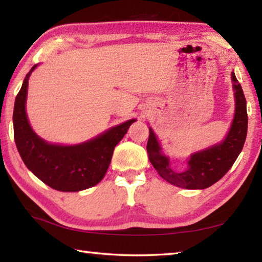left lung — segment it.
<instances>
[{"instance_id": "1", "label": "left lung", "mask_w": 262, "mask_h": 262, "mask_svg": "<svg viewBox=\"0 0 262 262\" xmlns=\"http://www.w3.org/2000/svg\"><path fill=\"white\" fill-rule=\"evenodd\" d=\"M234 90V117L227 137L221 143L190 155L188 165L184 171H176L170 159L162 152L157 137L149 128L147 151L150 163L158 174L167 183L187 189H203L217 183L231 168L241 154L247 135L246 99L234 73L231 74Z\"/></svg>"}]
</instances>
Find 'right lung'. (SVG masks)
I'll return each instance as SVG.
<instances>
[{"instance_id": "add662e5", "label": "right lung", "mask_w": 262, "mask_h": 262, "mask_svg": "<svg viewBox=\"0 0 262 262\" xmlns=\"http://www.w3.org/2000/svg\"><path fill=\"white\" fill-rule=\"evenodd\" d=\"M26 74L15 100L14 137L26 167L42 183L60 192H79L100 183L107 171L115 145L135 119L110 128L95 139L75 145L51 144L31 128L25 104L31 73Z\"/></svg>"}]
</instances>
